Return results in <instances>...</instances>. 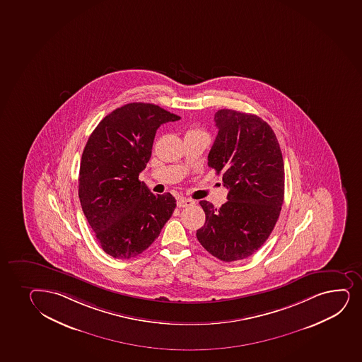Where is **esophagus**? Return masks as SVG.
<instances>
[{
    "mask_svg": "<svg viewBox=\"0 0 362 362\" xmlns=\"http://www.w3.org/2000/svg\"><path fill=\"white\" fill-rule=\"evenodd\" d=\"M195 204V201L194 199H179L178 202H177V206H178L179 208H184V207H191V206H194Z\"/></svg>",
    "mask_w": 362,
    "mask_h": 362,
    "instance_id": "34e87169",
    "label": "esophagus"
}]
</instances>
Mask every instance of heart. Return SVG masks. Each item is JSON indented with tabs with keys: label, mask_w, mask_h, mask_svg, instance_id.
Returning a JSON list of instances; mask_svg holds the SVG:
<instances>
[{
	"label": "heart",
	"mask_w": 362,
	"mask_h": 362,
	"mask_svg": "<svg viewBox=\"0 0 362 362\" xmlns=\"http://www.w3.org/2000/svg\"><path fill=\"white\" fill-rule=\"evenodd\" d=\"M204 134L202 131L199 130V129H189L187 131V134Z\"/></svg>",
	"instance_id": "b5f03b06"
}]
</instances>
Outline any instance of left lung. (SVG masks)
<instances>
[{
  "instance_id": "1",
  "label": "left lung",
  "mask_w": 362,
  "mask_h": 362,
  "mask_svg": "<svg viewBox=\"0 0 362 362\" xmlns=\"http://www.w3.org/2000/svg\"><path fill=\"white\" fill-rule=\"evenodd\" d=\"M208 154V166L223 175L228 201L216 208L199 204L206 223L196 232L201 245L216 259L243 260L266 242L284 201V161L272 127L255 114L220 110Z\"/></svg>"
}]
</instances>
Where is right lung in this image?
<instances>
[{
	"mask_svg": "<svg viewBox=\"0 0 362 362\" xmlns=\"http://www.w3.org/2000/svg\"><path fill=\"white\" fill-rule=\"evenodd\" d=\"M179 119L153 103L134 102L108 114L90 134L78 195L96 240L114 259L142 254L175 211V197L154 195L139 175L151 158L156 130Z\"/></svg>",
	"mask_w": 362,
	"mask_h": 362,
	"instance_id": "1",
	"label": "right lung"
}]
</instances>
